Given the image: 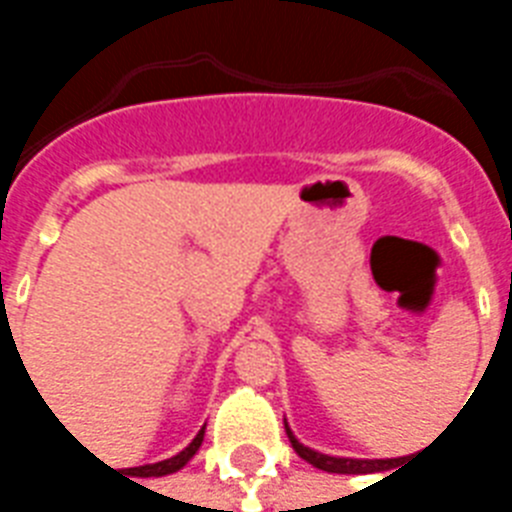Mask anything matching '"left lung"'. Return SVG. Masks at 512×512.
<instances>
[{
	"mask_svg": "<svg viewBox=\"0 0 512 512\" xmlns=\"http://www.w3.org/2000/svg\"><path fill=\"white\" fill-rule=\"evenodd\" d=\"M285 433H288L290 444H293V450L299 452L301 458L312 466H318L323 472H334V474H373V472H386V469H392V463H397L400 458H389V461H362V458H334V455H323V452H315L310 447H304L296 436H293V430L288 428V422H285Z\"/></svg>",
	"mask_w": 512,
	"mask_h": 512,
	"instance_id": "8db88e82",
	"label": "left lung"
}]
</instances>
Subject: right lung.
I'll return each mask as SVG.
<instances>
[{
  "label": "right lung",
  "instance_id": "add662e5",
  "mask_svg": "<svg viewBox=\"0 0 512 512\" xmlns=\"http://www.w3.org/2000/svg\"><path fill=\"white\" fill-rule=\"evenodd\" d=\"M202 436H205V428L194 436V441H191L186 450H180L178 455H172V458H167V461H158V463H147V466H136V469H131L128 474H134V477H161V474H172L178 472V469H183L186 463L194 458V452L200 450L202 444Z\"/></svg>",
  "mask_w": 512,
  "mask_h": 512
}]
</instances>
